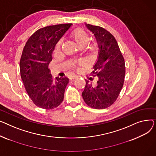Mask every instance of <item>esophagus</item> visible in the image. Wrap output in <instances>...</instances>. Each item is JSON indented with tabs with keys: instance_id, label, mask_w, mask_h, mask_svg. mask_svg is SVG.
Listing matches in <instances>:
<instances>
[{
	"instance_id": "obj_1",
	"label": "esophagus",
	"mask_w": 156,
	"mask_h": 156,
	"mask_svg": "<svg viewBox=\"0 0 156 156\" xmlns=\"http://www.w3.org/2000/svg\"><path fill=\"white\" fill-rule=\"evenodd\" d=\"M77 77H77V76H70V79H71V80H74V79H77Z\"/></svg>"
}]
</instances>
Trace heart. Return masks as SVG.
Listing matches in <instances>:
<instances>
[{
  "mask_svg": "<svg viewBox=\"0 0 156 156\" xmlns=\"http://www.w3.org/2000/svg\"><path fill=\"white\" fill-rule=\"evenodd\" d=\"M70 36L72 38V39L74 40V42L77 44V46H79V47H85L89 43L90 40L89 34L83 30L78 29V30L73 31L71 33ZM62 40H60L56 45V48H55L56 51L60 50L62 47ZM95 49H96L95 44L92 45L90 47V50L91 51H94ZM87 63L88 62L86 60H82L79 62V64L81 66H86L87 65Z\"/></svg>",
  "mask_w": 156,
  "mask_h": 156,
  "instance_id": "b5f03b06",
  "label": "heart"
}]
</instances>
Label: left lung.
<instances>
[{"mask_svg":"<svg viewBox=\"0 0 156 156\" xmlns=\"http://www.w3.org/2000/svg\"><path fill=\"white\" fill-rule=\"evenodd\" d=\"M94 34L99 50L92 74L97 76L95 84L86 80L82 93L85 103L90 107L105 109L116 100L123 85L125 66L123 57L114 36L103 27L85 24Z\"/></svg>","mask_w":156,"mask_h":156,"instance_id":"8db88e82","label":"left lung"}]
</instances>
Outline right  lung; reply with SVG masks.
I'll return each instance as SVG.
<instances>
[{"label": "right lung", "instance_id": "1", "mask_svg": "<svg viewBox=\"0 0 156 156\" xmlns=\"http://www.w3.org/2000/svg\"><path fill=\"white\" fill-rule=\"evenodd\" d=\"M72 24L43 27L27 40L23 50L20 67L26 90L36 106L51 109L63 101L69 83L67 77L54 79L48 69L55 47Z\"/></svg>", "mask_w": 156, "mask_h": 156}]
</instances>
